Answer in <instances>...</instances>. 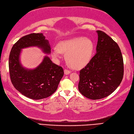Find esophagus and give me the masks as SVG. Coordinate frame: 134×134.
I'll use <instances>...</instances> for the list:
<instances>
[{"instance_id": "esophagus-1", "label": "esophagus", "mask_w": 134, "mask_h": 134, "mask_svg": "<svg viewBox=\"0 0 134 134\" xmlns=\"http://www.w3.org/2000/svg\"><path fill=\"white\" fill-rule=\"evenodd\" d=\"M64 74H65V75H69V74H70V71H69V70H64Z\"/></svg>"}]
</instances>
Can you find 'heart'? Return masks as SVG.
<instances>
[{
	"label": "heart",
	"mask_w": 134,
	"mask_h": 134,
	"mask_svg": "<svg viewBox=\"0 0 134 134\" xmlns=\"http://www.w3.org/2000/svg\"><path fill=\"white\" fill-rule=\"evenodd\" d=\"M94 44L90 39L85 37H75L60 41L58 47L51 50L53 58L58 59L61 53H65V58L71 67L75 69L83 68L92 58Z\"/></svg>",
	"instance_id": "1"
}]
</instances>
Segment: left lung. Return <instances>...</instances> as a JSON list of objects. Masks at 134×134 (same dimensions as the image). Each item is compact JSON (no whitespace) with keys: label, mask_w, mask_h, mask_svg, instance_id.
I'll list each match as a JSON object with an SVG mask.
<instances>
[{"label":"left lung","mask_w":134,"mask_h":134,"mask_svg":"<svg viewBox=\"0 0 134 134\" xmlns=\"http://www.w3.org/2000/svg\"><path fill=\"white\" fill-rule=\"evenodd\" d=\"M96 32V53L80 71L78 84L82 94L94 100L112 94L120 85L124 74L123 59L118 44L102 31Z\"/></svg>","instance_id":"obj_1"}]
</instances>
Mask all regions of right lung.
Returning a JSON list of instances; mask_svg holds the SVG:
<instances>
[{
	"mask_svg": "<svg viewBox=\"0 0 134 134\" xmlns=\"http://www.w3.org/2000/svg\"><path fill=\"white\" fill-rule=\"evenodd\" d=\"M32 47L40 48L46 55L51 53L49 41L42 33L22 37L13 45L10 53V78L14 87L22 94L33 99H41L49 97L57 90L64 71L47 55L35 69L24 67L20 60L22 50Z\"/></svg>",
	"mask_w": 134,
	"mask_h": 134,
	"instance_id": "add662e5",
	"label": "right lung"
}]
</instances>
